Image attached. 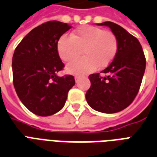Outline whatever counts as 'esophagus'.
Instances as JSON below:
<instances>
[{"instance_id":"34e87169","label":"esophagus","mask_w":157,"mask_h":157,"mask_svg":"<svg viewBox=\"0 0 157 157\" xmlns=\"http://www.w3.org/2000/svg\"><path fill=\"white\" fill-rule=\"evenodd\" d=\"M74 78H75V82H76V83H78V81H79L80 78L78 77V76H75V77H74Z\"/></svg>"}]
</instances>
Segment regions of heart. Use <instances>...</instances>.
<instances>
[{
    "label": "heart",
    "mask_w": 157,
    "mask_h": 157,
    "mask_svg": "<svg viewBox=\"0 0 157 157\" xmlns=\"http://www.w3.org/2000/svg\"><path fill=\"white\" fill-rule=\"evenodd\" d=\"M85 57L67 65L68 74L81 75L110 64L118 51L117 37L112 32L100 27L85 26L75 30L70 37L63 35L57 43L58 56L63 62H71L82 53Z\"/></svg>",
    "instance_id": "b5f03b06"
}]
</instances>
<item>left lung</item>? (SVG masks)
Returning <instances> with one entry per match:
<instances>
[{"label":"left lung","mask_w":157,"mask_h":157,"mask_svg":"<svg viewBox=\"0 0 157 157\" xmlns=\"http://www.w3.org/2000/svg\"><path fill=\"white\" fill-rule=\"evenodd\" d=\"M111 29L118 40V51L110 64L99 74L89 76L91 86L85 94L89 105L106 114L117 113L128 107L139 92L146 69V58L136 37L111 21L98 24Z\"/></svg>","instance_id":"left-lung-1"}]
</instances>
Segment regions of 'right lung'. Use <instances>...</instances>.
<instances>
[{"label":"right lung","instance_id":"obj_1","mask_svg":"<svg viewBox=\"0 0 157 157\" xmlns=\"http://www.w3.org/2000/svg\"><path fill=\"white\" fill-rule=\"evenodd\" d=\"M70 28V25L58 21L45 22L27 34L15 49L14 88L21 103L36 115L48 116L61 110L75 84L74 76L57 75L64 67L57 43Z\"/></svg>","mask_w":157,"mask_h":157}]
</instances>
